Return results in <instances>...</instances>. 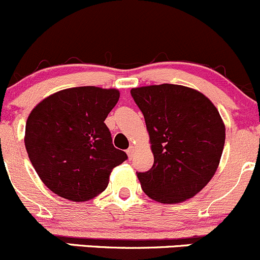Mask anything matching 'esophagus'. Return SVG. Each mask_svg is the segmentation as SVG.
I'll return each instance as SVG.
<instances>
[{"instance_id": "obj_1", "label": "esophagus", "mask_w": 260, "mask_h": 260, "mask_svg": "<svg viewBox=\"0 0 260 260\" xmlns=\"http://www.w3.org/2000/svg\"><path fill=\"white\" fill-rule=\"evenodd\" d=\"M133 152H135V147H133V146H131L129 148L127 149V154H128V157H129V158H132V156H133Z\"/></svg>"}]
</instances>
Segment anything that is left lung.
I'll return each instance as SVG.
<instances>
[{"mask_svg":"<svg viewBox=\"0 0 260 260\" xmlns=\"http://www.w3.org/2000/svg\"><path fill=\"white\" fill-rule=\"evenodd\" d=\"M145 117L154 162L137 172L146 195L162 204L193 198L212 179L225 143V125L203 93L175 84L133 88Z\"/></svg>","mask_w":260,"mask_h":260,"instance_id":"1","label":"left lung"}]
</instances>
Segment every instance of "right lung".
Listing matches in <instances>:
<instances>
[{
    "label": "right lung",
    "mask_w": 260,
    "mask_h": 260,
    "mask_svg": "<svg viewBox=\"0 0 260 260\" xmlns=\"http://www.w3.org/2000/svg\"><path fill=\"white\" fill-rule=\"evenodd\" d=\"M118 99L117 89L78 86L52 94L31 111L26 151L52 192L83 203L106 190L112 170L127 159L104 123Z\"/></svg>",
    "instance_id": "add662e5"
}]
</instances>
